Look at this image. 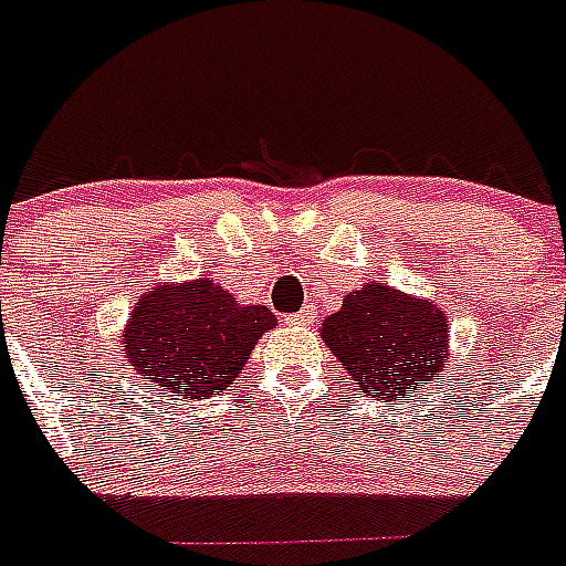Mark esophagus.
<instances>
[{
	"label": "esophagus",
	"instance_id": "esophagus-1",
	"mask_svg": "<svg viewBox=\"0 0 566 566\" xmlns=\"http://www.w3.org/2000/svg\"><path fill=\"white\" fill-rule=\"evenodd\" d=\"M313 319H316V311H313V305H305L302 307V311H296V313H291V316H287V325H296V327H305V325H313Z\"/></svg>",
	"mask_w": 566,
	"mask_h": 566
}]
</instances>
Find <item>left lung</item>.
<instances>
[{
	"label": "left lung",
	"instance_id": "8db88e82",
	"mask_svg": "<svg viewBox=\"0 0 566 566\" xmlns=\"http://www.w3.org/2000/svg\"><path fill=\"white\" fill-rule=\"evenodd\" d=\"M322 339L365 397L397 400L420 391L446 359V316L440 307L365 284L322 325Z\"/></svg>",
	"mask_w": 566,
	"mask_h": 566
}]
</instances>
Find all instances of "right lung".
Here are the masks:
<instances>
[{"instance_id": "1", "label": "right lung", "mask_w": 566, "mask_h": 566, "mask_svg": "<svg viewBox=\"0 0 566 566\" xmlns=\"http://www.w3.org/2000/svg\"><path fill=\"white\" fill-rule=\"evenodd\" d=\"M275 316L261 305L241 307L201 279L178 287H151L132 311L126 359L175 400H207L244 371L250 350Z\"/></svg>"}]
</instances>
